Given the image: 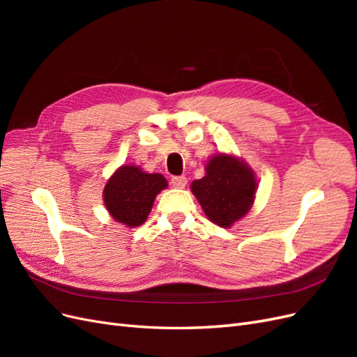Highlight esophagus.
I'll return each instance as SVG.
<instances>
[{"label":"esophagus","instance_id":"obj_1","mask_svg":"<svg viewBox=\"0 0 357 357\" xmlns=\"http://www.w3.org/2000/svg\"><path fill=\"white\" fill-rule=\"evenodd\" d=\"M171 185L177 189H183L188 185V178L185 176H174L171 178Z\"/></svg>","mask_w":357,"mask_h":357}]
</instances>
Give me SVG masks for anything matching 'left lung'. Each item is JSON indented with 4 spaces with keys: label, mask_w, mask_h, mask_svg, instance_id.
I'll list each match as a JSON object with an SVG mask.
<instances>
[{
    "label": "left lung",
    "mask_w": 357,
    "mask_h": 357,
    "mask_svg": "<svg viewBox=\"0 0 357 357\" xmlns=\"http://www.w3.org/2000/svg\"><path fill=\"white\" fill-rule=\"evenodd\" d=\"M205 176L192 181V192L207 218L222 226H231L250 211L257 181L253 169L232 155H214L205 165Z\"/></svg>",
    "instance_id": "left-lung-1"
}]
</instances>
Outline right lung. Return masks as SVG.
I'll return each mask as SVG.
<instances>
[{
    "label": "right lung",
    "instance_id": "add662e5",
    "mask_svg": "<svg viewBox=\"0 0 357 357\" xmlns=\"http://www.w3.org/2000/svg\"><path fill=\"white\" fill-rule=\"evenodd\" d=\"M168 186L162 174H149L139 167L122 165L104 188V204L112 218L128 228L143 225L158 193Z\"/></svg>",
    "mask_w": 357,
    "mask_h": 357
}]
</instances>
